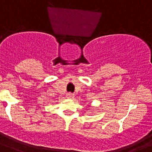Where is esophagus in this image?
I'll return each instance as SVG.
<instances>
[{
	"label": "esophagus",
	"instance_id": "34e87169",
	"mask_svg": "<svg viewBox=\"0 0 152 152\" xmlns=\"http://www.w3.org/2000/svg\"><path fill=\"white\" fill-rule=\"evenodd\" d=\"M67 97L69 98V99H72L74 97V94L72 93H68V94H67Z\"/></svg>",
	"mask_w": 152,
	"mask_h": 152
}]
</instances>
